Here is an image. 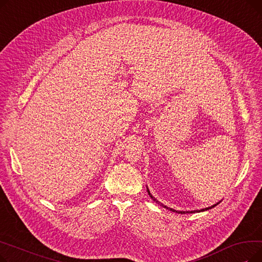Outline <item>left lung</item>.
<instances>
[{
	"label": "left lung",
	"instance_id": "left-lung-1",
	"mask_svg": "<svg viewBox=\"0 0 262 262\" xmlns=\"http://www.w3.org/2000/svg\"><path fill=\"white\" fill-rule=\"evenodd\" d=\"M146 190H147V193H148V195L150 196V199H152L154 202H156L157 204H159V205H161L162 207H164V208H167L168 210H170V211H173V212H176V213H181V214H185V213H195V212H203V211H206V210H209V209H211V208H213V207H215L216 205H219L220 203L222 202V200L220 201V202H217V203H215V204H213L212 206H210V207H207V208H203V209H201V210H191V211H180V210H175V209H173V208H170V207H168V206H166V205H163V204H161L159 201H157L153 195H152V193H150L149 192V189L146 187Z\"/></svg>",
	"mask_w": 262,
	"mask_h": 262
}]
</instances>
